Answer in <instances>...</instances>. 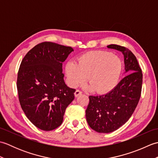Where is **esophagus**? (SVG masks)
<instances>
[{
    "label": "esophagus",
    "instance_id": "34e87169",
    "mask_svg": "<svg viewBox=\"0 0 158 158\" xmlns=\"http://www.w3.org/2000/svg\"><path fill=\"white\" fill-rule=\"evenodd\" d=\"M82 93H83V92L81 91V90L77 89L76 91H75V97H77L78 96L82 94Z\"/></svg>",
    "mask_w": 158,
    "mask_h": 158
}]
</instances>
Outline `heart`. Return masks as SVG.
Segmentation results:
<instances>
[{
	"mask_svg": "<svg viewBox=\"0 0 158 158\" xmlns=\"http://www.w3.org/2000/svg\"><path fill=\"white\" fill-rule=\"evenodd\" d=\"M77 61L69 62L65 66L69 83L73 88L83 83L87 77L89 81L87 88L98 93L107 92L117 85L122 75V60L109 52H87L80 56Z\"/></svg>",
	"mask_w": 158,
	"mask_h": 158,
	"instance_id": "heart-1",
	"label": "heart"
}]
</instances>
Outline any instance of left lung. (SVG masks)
Wrapping results in <instances>:
<instances>
[{
  "mask_svg": "<svg viewBox=\"0 0 158 158\" xmlns=\"http://www.w3.org/2000/svg\"><path fill=\"white\" fill-rule=\"evenodd\" d=\"M107 48L123 53L127 75L106 94L89 96L86 120L89 127L99 133L112 132L123 126L135 111L142 91V70L134 53L125 47L115 44Z\"/></svg>",
  "mask_w": 158,
  "mask_h": 158,
  "instance_id": "left-lung-1",
  "label": "left lung"
}]
</instances>
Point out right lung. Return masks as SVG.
Returning a JSON list of instances; mask_svg holds the SVG:
<instances>
[{
	"label": "right lung",
	"mask_w": 158,
	"mask_h": 158,
	"mask_svg": "<svg viewBox=\"0 0 158 158\" xmlns=\"http://www.w3.org/2000/svg\"><path fill=\"white\" fill-rule=\"evenodd\" d=\"M73 51L71 47L45 41L23 57L17 79L20 105L38 128L53 130L61 125L66 107L75 98V89L64 81L62 63Z\"/></svg>",
	"instance_id": "right-lung-1"
}]
</instances>
